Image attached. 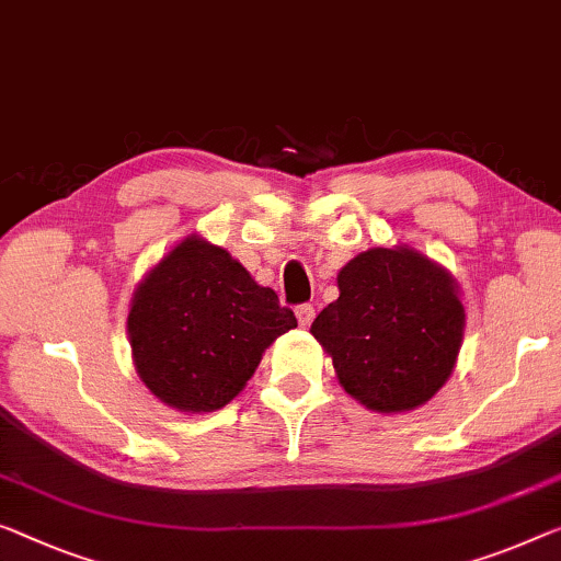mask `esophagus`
Wrapping results in <instances>:
<instances>
[{"label": "esophagus", "instance_id": "obj_1", "mask_svg": "<svg viewBox=\"0 0 561 561\" xmlns=\"http://www.w3.org/2000/svg\"><path fill=\"white\" fill-rule=\"evenodd\" d=\"M297 320H299V324H302V328H309V324H312V320H314V307L309 305V302H305V305H297Z\"/></svg>", "mask_w": 561, "mask_h": 561}]
</instances>
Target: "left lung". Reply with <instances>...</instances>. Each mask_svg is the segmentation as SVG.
<instances>
[{
    "label": "left lung",
    "mask_w": 561,
    "mask_h": 561,
    "mask_svg": "<svg viewBox=\"0 0 561 561\" xmlns=\"http://www.w3.org/2000/svg\"><path fill=\"white\" fill-rule=\"evenodd\" d=\"M340 297L312 334L350 396L380 413L413 411L440 390L463 340L454 279L413 249H370L337 274Z\"/></svg>",
    "instance_id": "1"
}]
</instances>
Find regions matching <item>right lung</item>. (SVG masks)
<instances>
[{"instance_id": "1", "label": "right lung", "mask_w": 561, "mask_h": 561, "mask_svg": "<svg viewBox=\"0 0 561 561\" xmlns=\"http://www.w3.org/2000/svg\"><path fill=\"white\" fill-rule=\"evenodd\" d=\"M297 317L221 247L181 241L140 284L128 314L133 360L156 398L208 413L239 396Z\"/></svg>"}]
</instances>
